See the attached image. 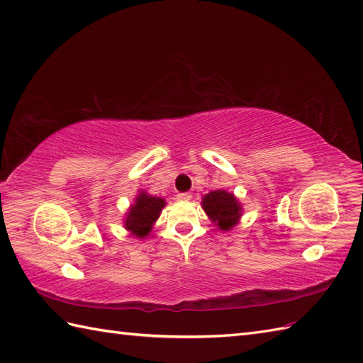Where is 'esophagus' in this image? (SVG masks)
<instances>
[{"label": "esophagus", "mask_w": 363, "mask_h": 363, "mask_svg": "<svg viewBox=\"0 0 363 363\" xmlns=\"http://www.w3.org/2000/svg\"><path fill=\"white\" fill-rule=\"evenodd\" d=\"M179 201H189V199H191V194H189V191H186V194H177L176 196Z\"/></svg>", "instance_id": "esophagus-1"}]
</instances>
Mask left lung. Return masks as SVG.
<instances>
[{
    "mask_svg": "<svg viewBox=\"0 0 363 363\" xmlns=\"http://www.w3.org/2000/svg\"><path fill=\"white\" fill-rule=\"evenodd\" d=\"M203 209L209 215L213 223L223 230L233 228L240 218L242 207L237 203L233 194L225 190H215L203 198Z\"/></svg>",
    "mask_w": 363,
    "mask_h": 363,
    "instance_id": "1",
    "label": "left lung"
}]
</instances>
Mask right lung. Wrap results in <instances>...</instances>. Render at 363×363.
I'll list each match as a JSON object with an SVG mask.
<instances>
[{"instance_id": "add662e5", "label": "right lung", "mask_w": 363, "mask_h": 363, "mask_svg": "<svg viewBox=\"0 0 363 363\" xmlns=\"http://www.w3.org/2000/svg\"><path fill=\"white\" fill-rule=\"evenodd\" d=\"M164 206L165 201L162 198L140 194L135 199V204L128 212V218L125 223L126 228L138 238L148 235L152 223L159 218Z\"/></svg>"}]
</instances>
